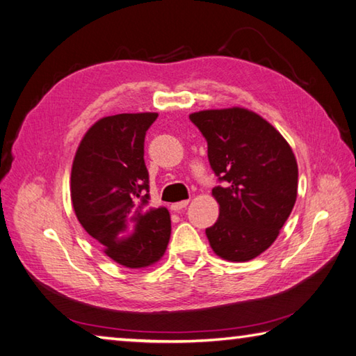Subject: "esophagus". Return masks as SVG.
Segmentation results:
<instances>
[{"mask_svg":"<svg viewBox=\"0 0 356 356\" xmlns=\"http://www.w3.org/2000/svg\"><path fill=\"white\" fill-rule=\"evenodd\" d=\"M186 205H188V200H180V202H176V204H172V205H171V210H174V211H180V210H184Z\"/></svg>","mask_w":356,"mask_h":356,"instance_id":"esophagus-1","label":"esophagus"}]
</instances>
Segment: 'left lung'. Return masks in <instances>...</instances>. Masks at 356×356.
<instances>
[{"label": "left lung", "mask_w": 356, "mask_h": 356, "mask_svg": "<svg viewBox=\"0 0 356 356\" xmlns=\"http://www.w3.org/2000/svg\"><path fill=\"white\" fill-rule=\"evenodd\" d=\"M190 120L207 140L219 185V218L205 229L215 254L249 261L279 236L297 197V161L279 131L245 108L202 111Z\"/></svg>", "instance_id": "8db88e82"}]
</instances>
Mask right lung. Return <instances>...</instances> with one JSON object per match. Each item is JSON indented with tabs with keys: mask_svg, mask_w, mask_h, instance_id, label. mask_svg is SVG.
<instances>
[{
	"mask_svg": "<svg viewBox=\"0 0 356 356\" xmlns=\"http://www.w3.org/2000/svg\"><path fill=\"white\" fill-rule=\"evenodd\" d=\"M159 113L106 116L83 135L71 168V202L87 234L126 268L163 257L171 236L166 209H147L145 137Z\"/></svg>",
	"mask_w": 356,
	"mask_h": 356,
	"instance_id": "1",
	"label": "right lung"
}]
</instances>
